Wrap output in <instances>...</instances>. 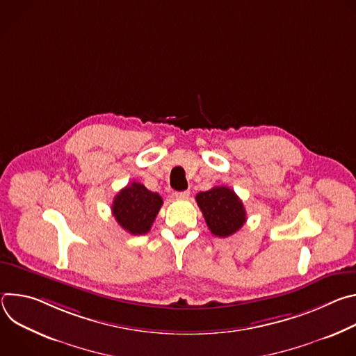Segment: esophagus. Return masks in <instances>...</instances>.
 Instances as JSON below:
<instances>
[{
    "instance_id": "obj_1",
    "label": "esophagus",
    "mask_w": 356,
    "mask_h": 356,
    "mask_svg": "<svg viewBox=\"0 0 356 356\" xmlns=\"http://www.w3.org/2000/svg\"><path fill=\"white\" fill-rule=\"evenodd\" d=\"M190 195V191L188 190H184V191H176L173 193V197L175 198H187Z\"/></svg>"
}]
</instances>
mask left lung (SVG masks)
Returning a JSON list of instances; mask_svg holds the SVG:
<instances>
[{
  "instance_id": "8db88e82",
  "label": "left lung",
  "mask_w": 356,
  "mask_h": 356,
  "mask_svg": "<svg viewBox=\"0 0 356 356\" xmlns=\"http://www.w3.org/2000/svg\"><path fill=\"white\" fill-rule=\"evenodd\" d=\"M211 234L220 238L229 236L239 231L246 221V211L234 190L225 186H217L195 195Z\"/></svg>"
}]
</instances>
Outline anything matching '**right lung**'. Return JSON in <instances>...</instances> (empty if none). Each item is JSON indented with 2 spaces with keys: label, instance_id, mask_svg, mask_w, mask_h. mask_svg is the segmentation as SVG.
<instances>
[{
  "label": "right lung",
  "instance_id": "right-lung-1",
  "mask_svg": "<svg viewBox=\"0 0 356 356\" xmlns=\"http://www.w3.org/2000/svg\"><path fill=\"white\" fill-rule=\"evenodd\" d=\"M163 200L158 193L149 191L143 184L132 181L124 187L113 201V216L117 222L132 235L149 232Z\"/></svg>",
  "mask_w": 356,
  "mask_h": 356
}]
</instances>
